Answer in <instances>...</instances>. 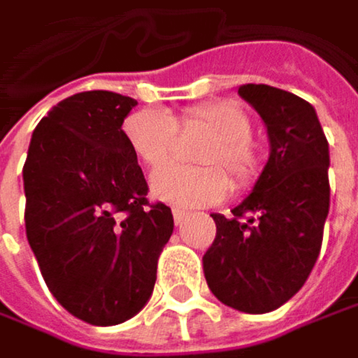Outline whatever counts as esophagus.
I'll use <instances>...</instances> for the list:
<instances>
[{
    "label": "esophagus",
    "mask_w": 358,
    "mask_h": 358,
    "mask_svg": "<svg viewBox=\"0 0 358 358\" xmlns=\"http://www.w3.org/2000/svg\"><path fill=\"white\" fill-rule=\"evenodd\" d=\"M187 217V212L185 210H179V208H173V220H175V224L179 226V224H183V220Z\"/></svg>",
    "instance_id": "esophagus-1"
}]
</instances>
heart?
<instances>
[{
  "label": "heart",
  "instance_id": "1",
  "mask_svg": "<svg viewBox=\"0 0 358 358\" xmlns=\"http://www.w3.org/2000/svg\"><path fill=\"white\" fill-rule=\"evenodd\" d=\"M181 132L208 134L195 161L203 166H165L150 177V193L175 208H201L220 201L228 192V171L234 187H248L261 171V155L250 141V117L232 101H210L169 115L163 110H141L126 117L124 136L142 165L159 169L171 159ZM217 166H222L217 169Z\"/></svg>",
  "mask_w": 358,
  "mask_h": 358
}]
</instances>
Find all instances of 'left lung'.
Wrapping results in <instances>:
<instances>
[{"label": "left lung", "mask_w": 358, "mask_h": 358, "mask_svg": "<svg viewBox=\"0 0 358 358\" xmlns=\"http://www.w3.org/2000/svg\"><path fill=\"white\" fill-rule=\"evenodd\" d=\"M238 95L261 115L268 159L232 217L212 214L216 238L203 275L217 299L244 314H267L292 299L316 265L330 208L328 141L314 106L271 85Z\"/></svg>", "instance_id": "left-lung-1"}]
</instances>
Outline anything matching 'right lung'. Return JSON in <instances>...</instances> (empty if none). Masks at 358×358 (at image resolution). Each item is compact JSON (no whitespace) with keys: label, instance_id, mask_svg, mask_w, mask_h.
<instances>
[{"label":"right lung","instance_id":"add662e5","mask_svg":"<svg viewBox=\"0 0 358 358\" xmlns=\"http://www.w3.org/2000/svg\"><path fill=\"white\" fill-rule=\"evenodd\" d=\"M134 106L112 91L59 101L32 132L22 173L42 277L69 314L93 326L122 324L146 306L173 234L171 208L148 203L122 130Z\"/></svg>","mask_w":358,"mask_h":358}]
</instances>
